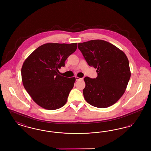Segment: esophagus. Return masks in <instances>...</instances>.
<instances>
[{
    "label": "esophagus",
    "instance_id": "34e87169",
    "mask_svg": "<svg viewBox=\"0 0 151 151\" xmlns=\"http://www.w3.org/2000/svg\"><path fill=\"white\" fill-rule=\"evenodd\" d=\"M83 78H79V77H76V81H78V80H83Z\"/></svg>",
    "mask_w": 151,
    "mask_h": 151
}]
</instances>
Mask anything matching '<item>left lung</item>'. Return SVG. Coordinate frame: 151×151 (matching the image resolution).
<instances>
[{"label": "left lung", "mask_w": 151, "mask_h": 151, "mask_svg": "<svg viewBox=\"0 0 151 151\" xmlns=\"http://www.w3.org/2000/svg\"><path fill=\"white\" fill-rule=\"evenodd\" d=\"M89 66L97 68V77L84 78L85 100L96 108L114 105L125 92L131 72L128 58L114 45L101 40L78 43Z\"/></svg>", "instance_id": "left-lung-1"}]
</instances>
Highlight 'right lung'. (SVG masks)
<instances>
[{
	"mask_svg": "<svg viewBox=\"0 0 151 151\" xmlns=\"http://www.w3.org/2000/svg\"><path fill=\"white\" fill-rule=\"evenodd\" d=\"M77 49V43H47L38 47L22 66L23 86L32 100L47 110L63 106L76 79L60 75L59 69Z\"/></svg>",
	"mask_w": 151,
	"mask_h": 151,
	"instance_id": "1",
	"label": "right lung"
}]
</instances>
